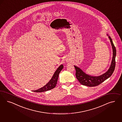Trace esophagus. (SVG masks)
I'll use <instances>...</instances> for the list:
<instances>
[{
    "label": "esophagus",
    "mask_w": 122,
    "mask_h": 122,
    "mask_svg": "<svg viewBox=\"0 0 122 122\" xmlns=\"http://www.w3.org/2000/svg\"><path fill=\"white\" fill-rule=\"evenodd\" d=\"M66 62H69V61H70V60H69V59H66Z\"/></svg>",
    "instance_id": "34e87169"
}]
</instances>
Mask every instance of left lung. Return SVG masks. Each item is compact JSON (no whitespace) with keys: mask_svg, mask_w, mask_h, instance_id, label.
<instances>
[{"mask_svg":"<svg viewBox=\"0 0 122 122\" xmlns=\"http://www.w3.org/2000/svg\"><path fill=\"white\" fill-rule=\"evenodd\" d=\"M107 36H109L111 42L113 53L112 60L109 69L105 73L101 76H94L86 74L79 67L74 66V67L76 69V78L80 82V83L82 85L90 87L96 86L104 82L105 80L109 78L113 74L115 67V57L116 55V51L112 39L110 36L108 35V34Z\"/></svg>","mask_w":122,"mask_h":122,"instance_id":"1","label":"left lung"}]
</instances>
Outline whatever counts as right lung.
<instances>
[{
	"label": "right lung",
	"mask_w": 122,
	"mask_h": 122,
	"mask_svg": "<svg viewBox=\"0 0 122 122\" xmlns=\"http://www.w3.org/2000/svg\"><path fill=\"white\" fill-rule=\"evenodd\" d=\"M63 67V65L62 64L61 65L57 68L56 71H55V73L54 74L53 76H52V78L51 79V80L45 86L42 87V88L39 89L37 90L33 91L34 92H46L47 91H49L50 90L55 88V87L56 86V85L57 81H58L59 74L61 71L62 70Z\"/></svg>",
	"instance_id": "right-lung-1"
}]
</instances>
